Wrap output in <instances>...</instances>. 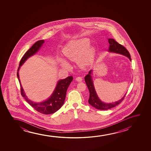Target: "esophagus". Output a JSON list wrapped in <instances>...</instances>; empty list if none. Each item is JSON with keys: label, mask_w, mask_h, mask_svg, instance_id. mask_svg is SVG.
Listing matches in <instances>:
<instances>
[{"label": "esophagus", "mask_w": 151, "mask_h": 151, "mask_svg": "<svg viewBox=\"0 0 151 151\" xmlns=\"http://www.w3.org/2000/svg\"><path fill=\"white\" fill-rule=\"evenodd\" d=\"M82 78L81 77H78L76 78V81H77L78 82H81L82 81Z\"/></svg>", "instance_id": "esophagus-1"}]
</instances>
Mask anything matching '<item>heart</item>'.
<instances>
[{
  "label": "heart",
  "mask_w": 151,
  "mask_h": 151,
  "mask_svg": "<svg viewBox=\"0 0 151 151\" xmlns=\"http://www.w3.org/2000/svg\"><path fill=\"white\" fill-rule=\"evenodd\" d=\"M90 45V40L86 37L68 42L63 50L64 58L71 61H78L79 65L83 68L90 65L94 60L95 48ZM59 61L63 68L70 67L68 63L62 59Z\"/></svg>",
  "instance_id": "heart-1"
}]
</instances>
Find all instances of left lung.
<instances>
[{"label": "left lung", "mask_w": 151, "mask_h": 151, "mask_svg": "<svg viewBox=\"0 0 151 151\" xmlns=\"http://www.w3.org/2000/svg\"><path fill=\"white\" fill-rule=\"evenodd\" d=\"M108 42L109 43V48L108 50V52L124 55L128 57L129 59V60L131 61L130 54L125 47L120 44L118 43L116 41L113 39H109ZM92 70H90L89 74L87 75L85 77V82L86 83V85L88 87V88L89 89V92H90V96H89V101H88L89 103L92 106H93V107L95 108L96 109L102 110L109 109L110 108L114 107L121 103V102L124 99L126 94L124 95V96L122 97L121 99L114 103H106L101 101V100L99 99L97 93L96 92L94 86L93 84L92 77L91 76V75L92 74Z\"/></svg>", "instance_id": "left-lung-1"}]
</instances>
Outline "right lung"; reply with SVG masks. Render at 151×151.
<instances>
[{
  "mask_svg": "<svg viewBox=\"0 0 151 151\" xmlns=\"http://www.w3.org/2000/svg\"><path fill=\"white\" fill-rule=\"evenodd\" d=\"M44 43V40H40L35 42L32 46V47L24 54L19 62V68L17 72V76L20 83L21 94L24 97L26 101L37 111L44 114H54L55 112L58 111L63 105L66 96V91L73 79V77L70 76L64 79L58 81L53 93H52V95L50 96L49 98H48L46 101L40 103H35L28 99V98L25 94V92L21 85L19 74V70L21 66L30 57L33 56L37 52L40 48L43 45Z\"/></svg>",
  "mask_w": 151,
  "mask_h": 151,
  "instance_id": "right-lung-1",
  "label": "right lung"
}]
</instances>
